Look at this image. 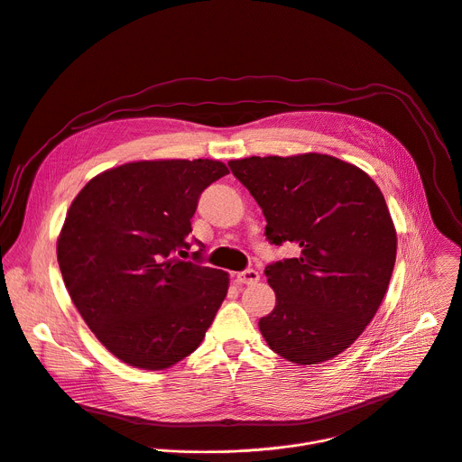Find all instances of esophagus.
I'll use <instances>...</instances> for the list:
<instances>
[{
  "instance_id": "34e87169",
  "label": "esophagus",
  "mask_w": 462,
  "mask_h": 462,
  "mask_svg": "<svg viewBox=\"0 0 462 462\" xmlns=\"http://www.w3.org/2000/svg\"><path fill=\"white\" fill-rule=\"evenodd\" d=\"M237 282L239 283H245V285H253V283H258L260 282V273L256 269H245L241 273H237Z\"/></svg>"
}]
</instances>
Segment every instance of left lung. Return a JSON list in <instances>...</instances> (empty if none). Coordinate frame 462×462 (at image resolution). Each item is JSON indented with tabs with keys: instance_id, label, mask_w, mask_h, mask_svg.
I'll list each match as a JSON object with an SVG mask.
<instances>
[{
	"instance_id": "8db88e82",
	"label": "left lung",
	"mask_w": 462,
	"mask_h": 462,
	"mask_svg": "<svg viewBox=\"0 0 462 462\" xmlns=\"http://www.w3.org/2000/svg\"><path fill=\"white\" fill-rule=\"evenodd\" d=\"M265 216L271 245L299 258L265 267L276 292L260 319L271 350L317 365L345 352L380 308L396 262V230L383 193L359 167L328 154L228 162Z\"/></svg>"
}]
</instances>
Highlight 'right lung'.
Here are the masks:
<instances>
[{"label":"right lung","mask_w":462,"mask_h":462,"mask_svg":"<svg viewBox=\"0 0 462 462\" xmlns=\"http://www.w3.org/2000/svg\"><path fill=\"white\" fill-rule=\"evenodd\" d=\"M228 167L217 160L131 162L92 179L71 202L57 243L69 297L123 363L170 368L204 339L228 274L204 267L191 237L200 193ZM191 242L199 245L193 263Z\"/></svg>","instance_id":"1"}]
</instances>
